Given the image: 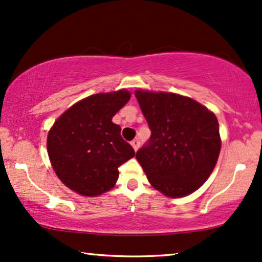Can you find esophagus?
<instances>
[{"mask_svg":"<svg viewBox=\"0 0 262 262\" xmlns=\"http://www.w3.org/2000/svg\"><path fill=\"white\" fill-rule=\"evenodd\" d=\"M131 145H132V147H134V150L135 151H137L138 149H139V145H140V142L138 139H134L131 142Z\"/></svg>","mask_w":262,"mask_h":262,"instance_id":"1","label":"esophagus"}]
</instances>
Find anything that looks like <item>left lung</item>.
Here are the masks:
<instances>
[{"mask_svg": "<svg viewBox=\"0 0 262 262\" xmlns=\"http://www.w3.org/2000/svg\"><path fill=\"white\" fill-rule=\"evenodd\" d=\"M151 130L136 158L147 180L169 197H183L208 180L221 150L219 122L191 98L168 92H135Z\"/></svg>", "mask_w": 262, "mask_h": 262, "instance_id": "8db88e82", "label": "left lung"}]
</instances>
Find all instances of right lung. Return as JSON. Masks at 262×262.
I'll use <instances>...</instances> for the list:
<instances>
[{
  "label": "right lung",
  "mask_w": 262,
  "mask_h": 262,
  "mask_svg": "<svg viewBox=\"0 0 262 262\" xmlns=\"http://www.w3.org/2000/svg\"><path fill=\"white\" fill-rule=\"evenodd\" d=\"M130 100V92L98 93L82 99L55 120L47 151L60 181L79 195L98 196L115 187L118 168L135 156L112 117Z\"/></svg>",
  "instance_id": "1"
}]
</instances>
